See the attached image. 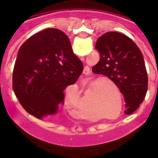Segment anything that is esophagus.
<instances>
[{"mask_svg": "<svg viewBox=\"0 0 158 158\" xmlns=\"http://www.w3.org/2000/svg\"><path fill=\"white\" fill-rule=\"evenodd\" d=\"M81 60H84V57H81ZM89 70H89V68H88V66H86L84 68V70H83V73H84L85 75V74H86V75H87V74L89 73Z\"/></svg>", "mask_w": 158, "mask_h": 158, "instance_id": "esophagus-1", "label": "esophagus"}]
</instances>
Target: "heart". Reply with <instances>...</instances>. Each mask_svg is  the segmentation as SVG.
Wrapping results in <instances>:
<instances>
[{"label":"heart","mask_w":158,"mask_h":158,"mask_svg":"<svg viewBox=\"0 0 158 158\" xmlns=\"http://www.w3.org/2000/svg\"><path fill=\"white\" fill-rule=\"evenodd\" d=\"M92 83H93V82H89V83H88V86L91 85ZM107 84L109 85H111V86H112V84L110 82H109V81H108V82H107ZM106 101H107V103H108V104L109 105V106L113 107L114 111H116V110H117V108H118V102H117V101L114 100V99H111V98H110L109 96H107ZM122 107H123L122 103H120V111H119V114L121 113V110H122ZM77 115H80V114H81V115H83V114L81 113V112H79V110H77Z\"/></svg>","instance_id":"obj_1"}]
</instances>
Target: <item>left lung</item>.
Returning a JSON list of instances; mask_svg holds the SVG:
<instances>
[{"label": "left lung", "mask_w": 158, "mask_h": 158, "mask_svg": "<svg viewBox=\"0 0 158 158\" xmlns=\"http://www.w3.org/2000/svg\"><path fill=\"white\" fill-rule=\"evenodd\" d=\"M96 49L100 59L92 70L106 76L124 96L126 114L139 108L148 89L144 59L137 44L124 34L108 32L97 39Z\"/></svg>", "instance_id": "obj_1"}]
</instances>
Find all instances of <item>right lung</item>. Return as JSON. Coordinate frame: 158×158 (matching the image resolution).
<instances>
[{
	"mask_svg": "<svg viewBox=\"0 0 158 158\" xmlns=\"http://www.w3.org/2000/svg\"><path fill=\"white\" fill-rule=\"evenodd\" d=\"M83 64L64 32L49 28L21 45L12 76V88L29 114L42 119L58 114L64 102V90L76 82Z\"/></svg>",
	"mask_w": 158,
	"mask_h": 158,
	"instance_id": "add662e5",
	"label": "right lung"
}]
</instances>
